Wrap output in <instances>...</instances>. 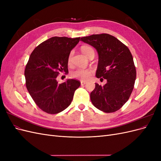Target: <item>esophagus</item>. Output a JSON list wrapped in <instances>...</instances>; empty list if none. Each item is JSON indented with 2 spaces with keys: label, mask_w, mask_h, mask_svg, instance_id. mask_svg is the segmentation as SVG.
<instances>
[{
  "label": "esophagus",
  "mask_w": 161,
  "mask_h": 161,
  "mask_svg": "<svg viewBox=\"0 0 161 161\" xmlns=\"http://www.w3.org/2000/svg\"><path fill=\"white\" fill-rule=\"evenodd\" d=\"M86 83V81H83V80H81L80 81V85H85Z\"/></svg>",
  "instance_id": "obj_1"
}]
</instances>
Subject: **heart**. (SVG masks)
Returning <instances> with one entry per match:
<instances>
[{
	"instance_id": "heart-1",
	"label": "heart",
	"mask_w": 161,
	"mask_h": 161,
	"mask_svg": "<svg viewBox=\"0 0 161 161\" xmlns=\"http://www.w3.org/2000/svg\"><path fill=\"white\" fill-rule=\"evenodd\" d=\"M80 50H81V52L87 57H89L91 55V53H95L93 49L89 46H82ZM72 57V53L71 52L69 54V59H68L69 63L71 62ZM92 71L89 69H77L71 72V76L72 77L75 78V79H76L81 80H87L92 75Z\"/></svg>"
}]
</instances>
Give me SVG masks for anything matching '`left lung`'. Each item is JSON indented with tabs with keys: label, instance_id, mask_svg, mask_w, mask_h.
I'll return each instance as SVG.
<instances>
[{
	"label": "left lung",
	"instance_id": "1",
	"mask_svg": "<svg viewBox=\"0 0 161 161\" xmlns=\"http://www.w3.org/2000/svg\"><path fill=\"white\" fill-rule=\"evenodd\" d=\"M80 40L97 50L99 62L96 76L107 80L103 86L95 83V88L90 95L92 105L105 113L119 110L129 99L136 77L130 50L108 33L82 37Z\"/></svg>",
	"mask_w": 161,
	"mask_h": 161
}]
</instances>
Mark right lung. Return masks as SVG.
<instances>
[{
  "mask_svg": "<svg viewBox=\"0 0 161 161\" xmlns=\"http://www.w3.org/2000/svg\"><path fill=\"white\" fill-rule=\"evenodd\" d=\"M80 37H52L33 50L25 69V85L36 104L46 113L56 114L69 107L79 80L58 84L60 72H69L68 59Z\"/></svg>",
  "mask_w": 161,
  "mask_h": 161,
  "instance_id": "1",
  "label": "right lung"
}]
</instances>
